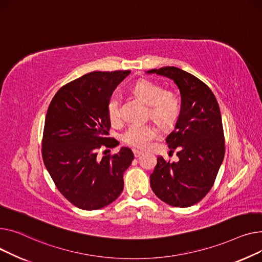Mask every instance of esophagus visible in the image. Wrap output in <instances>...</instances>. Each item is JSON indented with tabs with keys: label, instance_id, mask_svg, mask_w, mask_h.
I'll return each mask as SVG.
<instances>
[{
	"label": "esophagus",
	"instance_id": "34e87169",
	"mask_svg": "<svg viewBox=\"0 0 262 262\" xmlns=\"http://www.w3.org/2000/svg\"><path fill=\"white\" fill-rule=\"evenodd\" d=\"M133 155H134V157H135V158H138V157H141V156L143 155V151L133 149Z\"/></svg>",
	"mask_w": 262,
	"mask_h": 262
}]
</instances>
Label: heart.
Returning <instances> with one entry per match:
<instances>
[{"label": "heart", "mask_w": 262, "mask_h": 262, "mask_svg": "<svg viewBox=\"0 0 262 262\" xmlns=\"http://www.w3.org/2000/svg\"><path fill=\"white\" fill-rule=\"evenodd\" d=\"M133 93L149 105V115L160 125H170L177 119L181 111L180 99L172 92L164 89L151 80H137ZM106 114L113 125L121 120L120 96L117 93L111 95L106 103ZM158 134L157 128L151 124H131L121 134V140L135 148H146Z\"/></svg>", "instance_id": "obj_1"}]
</instances>
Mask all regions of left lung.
Returning <instances> with one entry per match:
<instances>
[{"mask_svg":"<svg viewBox=\"0 0 262 262\" xmlns=\"http://www.w3.org/2000/svg\"><path fill=\"white\" fill-rule=\"evenodd\" d=\"M148 74L170 78L181 93V111L174 130L166 138L178 162L158 157L150 186L163 202L174 207L191 206L212 187L224 159V133L218 101L195 76L174 67L153 69Z\"/></svg>","mask_w":262,"mask_h":262,"instance_id":"8db88e82","label":"left lung"}]
</instances>
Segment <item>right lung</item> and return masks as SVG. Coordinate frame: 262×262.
<instances>
[{"label":"right lung","mask_w":262,"mask_h":262,"mask_svg":"<svg viewBox=\"0 0 262 262\" xmlns=\"http://www.w3.org/2000/svg\"><path fill=\"white\" fill-rule=\"evenodd\" d=\"M130 71L92 72L61 88L46 113L42 158L56 187L73 205L95 210L109 205L124 189V172L134 156L121 147L115 155L106 103Z\"/></svg>","instance_id":"add662e5"}]
</instances>
